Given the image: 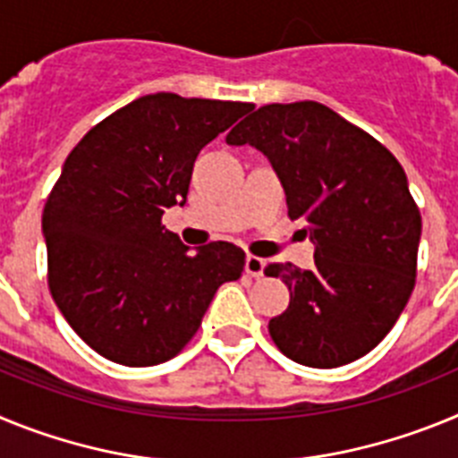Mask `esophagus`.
<instances>
[{
	"label": "esophagus",
	"mask_w": 458,
	"mask_h": 458,
	"mask_svg": "<svg viewBox=\"0 0 458 458\" xmlns=\"http://www.w3.org/2000/svg\"><path fill=\"white\" fill-rule=\"evenodd\" d=\"M264 270H266V261L261 257H254V254H250L248 259H245V273L250 275V277H264Z\"/></svg>",
	"instance_id": "obj_1"
}]
</instances>
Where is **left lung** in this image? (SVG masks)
<instances>
[{
  "label": "left lung",
  "mask_w": 458,
  "mask_h": 458,
  "mask_svg": "<svg viewBox=\"0 0 458 458\" xmlns=\"http://www.w3.org/2000/svg\"><path fill=\"white\" fill-rule=\"evenodd\" d=\"M277 172L291 220H302L314 268L270 264L291 291L268 333L298 365L333 369L376 349L418 275L422 217L403 167L378 140L314 100L264 105L229 135Z\"/></svg>",
  "instance_id": "obj_1"
}]
</instances>
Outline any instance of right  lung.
Masks as SVG:
<instances>
[{
  "mask_svg": "<svg viewBox=\"0 0 458 458\" xmlns=\"http://www.w3.org/2000/svg\"><path fill=\"white\" fill-rule=\"evenodd\" d=\"M252 103L151 93L93 125L43 208L47 284L68 326L103 358L151 367L183 351L245 252H190L163 225L185 204L194 160Z\"/></svg>",
  "mask_w": 458,
  "mask_h": 458,
  "instance_id": "obj_1",
  "label": "right lung"
}]
</instances>
